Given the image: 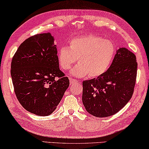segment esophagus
I'll use <instances>...</instances> for the list:
<instances>
[{"instance_id":"34e87169","label":"esophagus","mask_w":149,"mask_h":149,"mask_svg":"<svg viewBox=\"0 0 149 149\" xmlns=\"http://www.w3.org/2000/svg\"><path fill=\"white\" fill-rule=\"evenodd\" d=\"M78 81H77V79H73V78L70 79V82L71 84H77Z\"/></svg>"}]
</instances>
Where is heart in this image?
<instances>
[{
	"instance_id": "obj_1",
	"label": "heart",
	"mask_w": 149,
	"mask_h": 149,
	"mask_svg": "<svg viewBox=\"0 0 149 149\" xmlns=\"http://www.w3.org/2000/svg\"><path fill=\"white\" fill-rule=\"evenodd\" d=\"M115 54L111 42L93 35L73 38L69 48L62 47L58 52V61L63 70H68L77 60L79 62L72 70L73 75L94 78L101 76L109 68Z\"/></svg>"
}]
</instances>
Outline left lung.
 Instances as JSON below:
<instances>
[{"label":"left lung","instance_id":"8db88e82","mask_svg":"<svg viewBox=\"0 0 149 149\" xmlns=\"http://www.w3.org/2000/svg\"><path fill=\"white\" fill-rule=\"evenodd\" d=\"M136 74L135 55L125 48H119L105 74L83 81L82 101L87 111L97 117L119 112L132 97Z\"/></svg>","mask_w":149,"mask_h":149}]
</instances>
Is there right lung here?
Wrapping results in <instances>:
<instances>
[{"mask_svg": "<svg viewBox=\"0 0 149 149\" xmlns=\"http://www.w3.org/2000/svg\"><path fill=\"white\" fill-rule=\"evenodd\" d=\"M50 33L28 38L18 47L11 62L14 90L26 110L39 116L49 115L70 86L60 70L56 46Z\"/></svg>", "mask_w": 149, "mask_h": 149, "instance_id": "1", "label": "right lung"}]
</instances>
